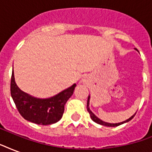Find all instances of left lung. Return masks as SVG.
<instances>
[{
  "label": "left lung",
  "instance_id": "left-lung-1",
  "mask_svg": "<svg viewBox=\"0 0 152 152\" xmlns=\"http://www.w3.org/2000/svg\"><path fill=\"white\" fill-rule=\"evenodd\" d=\"M137 50V49H136ZM89 102H90V95L88 96V103H87V108H88V113H90V116H91V118L92 119L93 121H95V122L98 123V124H99V125H105V126H109V127H115V126H118V125H122V124H124V123L125 122H128V121H129L130 120H132V118H133V117H134L135 115H136V113H135V114H133V115L131 117V118H129V119H127L126 121H122V122H120V123H115V124H113V123H107V122H105V121H103L100 120L99 118H97L96 116L94 114V113L91 111L90 108H89Z\"/></svg>",
  "mask_w": 152,
  "mask_h": 152
}]
</instances>
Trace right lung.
Returning <instances> with one entry per match:
<instances>
[{
    "instance_id": "obj_1",
    "label": "right lung",
    "mask_w": 152,
    "mask_h": 152,
    "mask_svg": "<svg viewBox=\"0 0 152 152\" xmlns=\"http://www.w3.org/2000/svg\"><path fill=\"white\" fill-rule=\"evenodd\" d=\"M76 84L48 99L33 97L23 91L15 82L14 72L11 78V95L23 118L38 125L54 124L61 119L64 105L73 94Z\"/></svg>"
}]
</instances>
